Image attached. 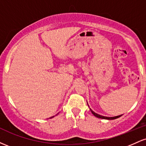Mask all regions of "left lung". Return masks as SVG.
<instances>
[{
	"mask_svg": "<svg viewBox=\"0 0 146 146\" xmlns=\"http://www.w3.org/2000/svg\"><path fill=\"white\" fill-rule=\"evenodd\" d=\"M90 111H91V113L93 114V115H95V117H98V118H101V119H109V120H111V119H117L118 118V117H121V115H119V116H116V117H104V116H102V115H98V114L95 113L94 111H93L91 109H90Z\"/></svg>",
	"mask_w": 146,
	"mask_h": 146,
	"instance_id": "8db88e82",
	"label": "left lung"
}]
</instances>
